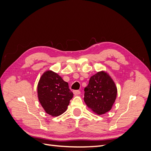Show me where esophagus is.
Segmentation results:
<instances>
[{
  "label": "esophagus",
  "mask_w": 151,
  "mask_h": 151,
  "mask_svg": "<svg viewBox=\"0 0 151 151\" xmlns=\"http://www.w3.org/2000/svg\"><path fill=\"white\" fill-rule=\"evenodd\" d=\"M73 93H74V94L75 95H78L81 94V91L79 90H74L73 91Z\"/></svg>",
  "instance_id": "1"
}]
</instances>
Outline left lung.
<instances>
[{"mask_svg": "<svg viewBox=\"0 0 151 151\" xmlns=\"http://www.w3.org/2000/svg\"><path fill=\"white\" fill-rule=\"evenodd\" d=\"M117 94L113 81L106 72H99L89 79L84 88V100L86 105L98 115L111 109Z\"/></svg>", "mask_w": 151, "mask_h": 151, "instance_id": "obj_1", "label": "left lung"}]
</instances>
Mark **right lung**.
Masks as SVG:
<instances>
[{
  "label": "right lung",
  "mask_w": 151,
  "mask_h": 151,
  "mask_svg": "<svg viewBox=\"0 0 151 151\" xmlns=\"http://www.w3.org/2000/svg\"><path fill=\"white\" fill-rule=\"evenodd\" d=\"M68 84L52 71H47L41 77L38 84L40 103L48 114L53 116L64 113L73 98Z\"/></svg>",
  "instance_id": "obj_1"
}]
</instances>
